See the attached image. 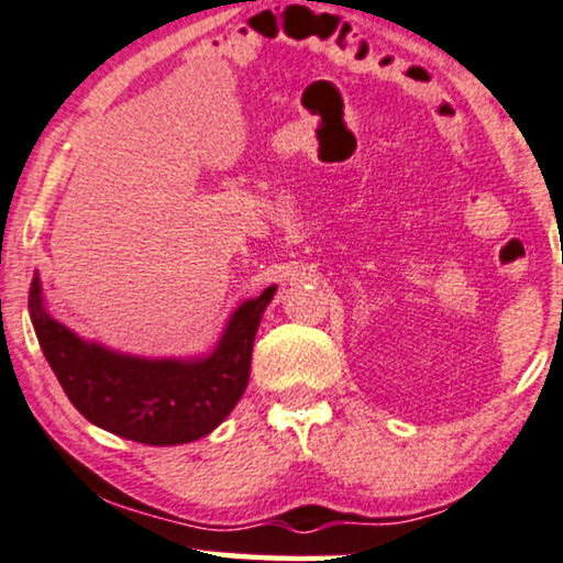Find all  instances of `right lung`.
Instances as JSON below:
<instances>
[{"label": "right lung", "mask_w": 563, "mask_h": 563, "mask_svg": "<svg viewBox=\"0 0 563 563\" xmlns=\"http://www.w3.org/2000/svg\"><path fill=\"white\" fill-rule=\"evenodd\" d=\"M273 296L269 286L241 303L216 351L189 361L137 358L85 343L48 314L38 275L27 309L48 366L90 423L140 444L168 446L205 437L236 408L249 382L254 334Z\"/></svg>", "instance_id": "right-lung-1"}]
</instances>
